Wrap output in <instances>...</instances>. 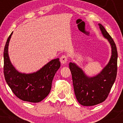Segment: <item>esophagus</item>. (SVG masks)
I'll list each match as a JSON object with an SVG mask.
<instances>
[{
    "label": "esophagus",
    "instance_id": "34e87169",
    "mask_svg": "<svg viewBox=\"0 0 123 123\" xmlns=\"http://www.w3.org/2000/svg\"><path fill=\"white\" fill-rule=\"evenodd\" d=\"M68 61V57L66 55H62L60 58V62L62 64H65Z\"/></svg>",
    "mask_w": 123,
    "mask_h": 123
}]
</instances>
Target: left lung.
<instances>
[{"instance_id": "8db88e82", "label": "left lung", "mask_w": 123, "mask_h": 123, "mask_svg": "<svg viewBox=\"0 0 123 123\" xmlns=\"http://www.w3.org/2000/svg\"><path fill=\"white\" fill-rule=\"evenodd\" d=\"M103 36L108 39L111 48L109 62L99 74L88 77L75 63L70 62L73 85L76 99L83 106H94L105 101L115 83L117 70V51L116 44L105 28L99 24Z\"/></svg>"}]
</instances>
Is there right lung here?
Wrapping results in <instances>:
<instances>
[{
	"instance_id": "1",
	"label": "right lung",
	"mask_w": 123,
	"mask_h": 123,
	"mask_svg": "<svg viewBox=\"0 0 123 123\" xmlns=\"http://www.w3.org/2000/svg\"><path fill=\"white\" fill-rule=\"evenodd\" d=\"M12 32L4 49V75L8 86L15 96L30 102H39L50 92L55 74L61 66L60 59L51 60L36 72L25 74L18 72L11 63L8 47Z\"/></svg>"
}]
</instances>
